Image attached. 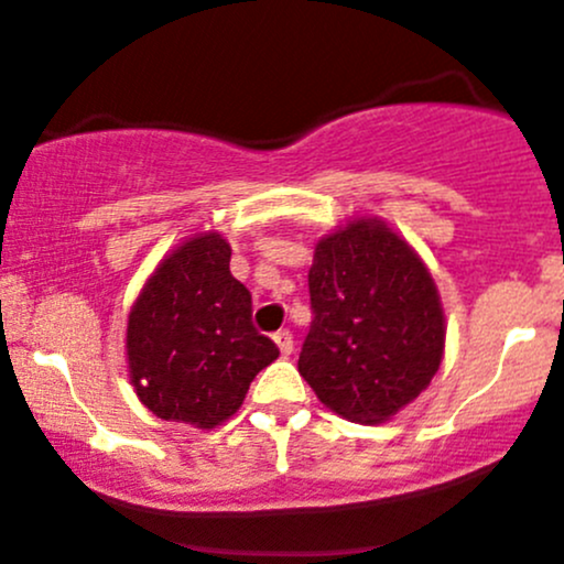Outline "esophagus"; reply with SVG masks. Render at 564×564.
Wrapping results in <instances>:
<instances>
[{"mask_svg": "<svg viewBox=\"0 0 564 564\" xmlns=\"http://www.w3.org/2000/svg\"><path fill=\"white\" fill-rule=\"evenodd\" d=\"M272 338H275L278 349H281L283 355H289V352H292V349H294V336H292V333H289V330H278Z\"/></svg>", "mask_w": 564, "mask_h": 564, "instance_id": "1", "label": "esophagus"}]
</instances>
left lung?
Here are the masks:
<instances>
[{
    "mask_svg": "<svg viewBox=\"0 0 564 564\" xmlns=\"http://www.w3.org/2000/svg\"><path fill=\"white\" fill-rule=\"evenodd\" d=\"M311 330L297 369L341 419L382 424L413 402L444 358L438 289L413 248L377 217L316 242Z\"/></svg>",
    "mask_w": 564,
    "mask_h": 564,
    "instance_id": "1",
    "label": "left lung"
}]
</instances>
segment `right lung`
I'll return each instance as SVG.
<instances>
[{"mask_svg": "<svg viewBox=\"0 0 564 564\" xmlns=\"http://www.w3.org/2000/svg\"><path fill=\"white\" fill-rule=\"evenodd\" d=\"M228 261L231 245L220 234H195L160 261L131 305V386L160 419L217 427L278 358L275 341L253 327L250 292Z\"/></svg>", "mask_w": 564, "mask_h": 564, "instance_id": "1", "label": "right lung"}]
</instances>
